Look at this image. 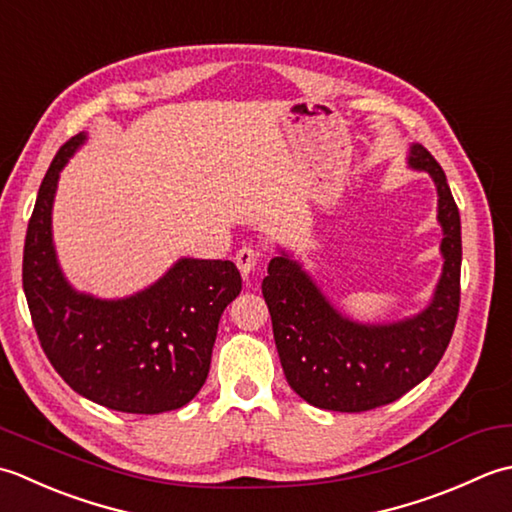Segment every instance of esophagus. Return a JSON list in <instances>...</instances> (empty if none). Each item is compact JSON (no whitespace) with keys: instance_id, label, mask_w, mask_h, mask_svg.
Returning <instances> with one entry per match:
<instances>
[{"instance_id":"obj_1","label":"esophagus","mask_w":512,"mask_h":512,"mask_svg":"<svg viewBox=\"0 0 512 512\" xmlns=\"http://www.w3.org/2000/svg\"><path fill=\"white\" fill-rule=\"evenodd\" d=\"M234 260H236V267L241 269V274L247 278L249 274H252L256 263H258V252H256L254 247H241L236 252Z\"/></svg>"}]
</instances>
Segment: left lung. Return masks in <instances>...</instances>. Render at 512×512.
Instances as JSON below:
<instances>
[{
	"mask_svg": "<svg viewBox=\"0 0 512 512\" xmlns=\"http://www.w3.org/2000/svg\"><path fill=\"white\" fill-rule=\"evenodd\" d=\"M409 168L426 172L437 190L442 274L433 298L415 316L393 322L351 320L331 305L287 249L269 260L263 296L285 378L318 409L360 413L395 402L429 378L451 342L460 311L462 225L446 174L431 152L411 143Z\"/></svg>",
	"mask_w": 512,
	"mask_h": 512,
	"instance_id": "8db88e82",
	"label": "left lung"
}]
</instances>
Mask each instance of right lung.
<instances>
[{
  "instance_id": "right-lung-1",
  "label": "right lung",
  "mask_w": 512,
  "mask_h": 512,
  "mask_svg": "<svg viewBox=\"0 0 512 512\" xmlns=\"http://www.w3.org/2000/svg\"><path fill=\"white\" fill-rule=\"evenodd\" d=\"M88 134L61 145L39 185L24 245V294L55 371L83 398L121 413L181 409L201 391L225 307L241 294L232 260L179 258L137 294L97 298L77 291L52 243L59 174Z\"/></svg>"
}]
</instances>
